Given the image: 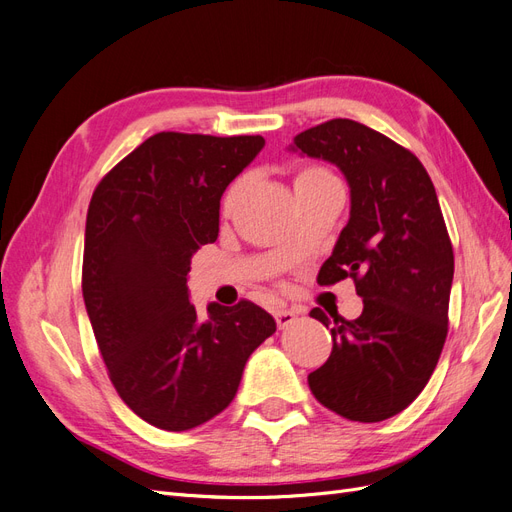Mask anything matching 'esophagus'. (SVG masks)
<instances>
[{
  "instance_id": "obj_1",
  "label": "esophagus",
  "mask_w": 512,
  "mask_h": 512,
  "mask_svg": "<svg viewBox=\"0 0 512 512\" xmlns=\"http://www.w3.org/2000/svg\"><path fill=\"white\" fill-rule=\"evenodd\" d=\"M273 316H275V322H277V327H280V329H288L290 324L297 320V314H294L292 309H286V307H277Z\"/></svg>"
}]
</instances>
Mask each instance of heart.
<instances>
[{"mask_svg": "<svg viewBox=\"0 0 512 512\" xmlns=\"http://www.w3.org/2000/svg\"><path fill=\"white\" fill-rule=\"evenodd\" d=\"M329 181H337L331 170H327L324 166H303L297 170V175H294L292 185H294V190H301V188H305V185L329 183ZM241 192H243V179H237L224 194V200H222L224 213H230L232 209H235Z\"/></svg>", "mask_w": 512, "mask_h": 512, "instance_id": "heart-1", "label": "heart"}]
</instances>
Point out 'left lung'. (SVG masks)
<instances>
[{"label":"left lung","mask_w":512,"mask_h":512,"mask_svg":"<svg viewBox=\"0 0 512 512\" xmlns=\"http://www.w3.org/2000/svg\"><path fill=\"white\" fill-rule=\"evenodd\" d=\"M292 143L339 166L350 183V220L318 284L352 277L363 299L356 320L309 312L333 337L309 389L339 416L378 423L425 389L446 342L455 256L436 188L410 149L359 121H324Z\"/></svg>","instance_id":"8db88e82"}]
</instances>
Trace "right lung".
<instances>
[{
	"label": "right lung",
	"instance_id": "obj_1",
	"mask_svg": "<svg viewBox=\"0 0 512 512\" xmlns=\"http://www.w3.org/2000/svg\"><path fill=\"white\" fill-rule=\"evenodd\" d=\"M262 136L158 132L96 185L85 226L83 299L117 395L153 427L185 431L237 395L250 354L275 333L256 303L200 320L188 273L220 232V198Z\"/></svg>",
	"mask_w": 512,
	"mask_h": 512
}]
</instances>
